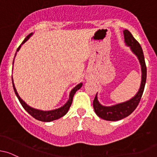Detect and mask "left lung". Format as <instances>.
I'll list each match as a JSON object with an SVG mask.
<instances>
[{
	"label": "left lung",
	"instance_id": "left-lung-1",
	"mask_svg": "<svg viewBox=\"0 0 157 157\" xmlns=\"http://www.w3.org/2000/svg\"><path fill=\"white\" fill-rule=\"evenodd\" d=\"M123 33L125 44L128 46L130 47L132 52L138 56L139 62L141 66V83H140V89L134 98H132V99L126 101V102L119 103V104L114 105V106H102L98 102L96 94L93 101V106L95 113L100 118L108 121L120 120V119H124V118L128 116L131 113H132L133 111L137 108L138 103H140L144 90L145 83H146L147 67L146 63H145L143 50H142L138 41L134 38L133 35L128 30L125 29L123 32Z\"/></svg>",
	"mask_w": 157,
	"mask_h": 157
}]
</instances>
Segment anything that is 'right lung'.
Here are the masks:
<instances>
[{
    "label": "right lung",
    "mask_w": 157,
    "mask_h": 157,
    "mask_svg": "<svg viewBox=\"0 0 157 157\" xmlns=\"http://www.w3.org/2000/svg\"><path fill=\"white\" fill-rule=\"evenodd\" d=\"M31 35H32V33L29 34V35H27V37L25 38V39H24V41H22L21 44H22L23 43H25V41H26L29 38ZM21 44L19 45V48H17V52L19 51V48H20ZM17 52H16V54H17ZM15 56H16V54H15ZM13 61H14V59H13ZM12 82H13V87L14 91H15L16 95H17V98L19 99V102H20L21 105L22 106V107H23L24 109H25V110H26L27 112H28L29 113L31 116H32V117H34L35 119H38V120H39V121H42V122H51V121L56 120V119H59V118L63 117V116H65V115L67 114V113L68 112V110H69L71 104H72L74 94H75V92H76L78 89H80L81 87L82 86V83H80V84H78V85H76V86H75L73 89L71 90L70 94H69V101H68L66 103V104L64 105V106H63L62 107L59 108V109H54V110H51V111H42V110H39V109H34V108L30 107L29 106H28L26 103L24 102V101L21 99L20 97L19 96L18 93H17V89H16V88H15V85H14L13 77H12Z\"/></svg>",
    "instance_id": "right-lung-1"
}]
</instances>
